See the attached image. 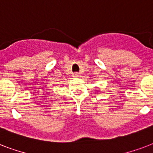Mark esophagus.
Instances as JSON below:
<instances>
[{"instance_id": "esophagus-1", "label": "esophagus", "mask_w": 153, "mask_h": 153, "mask_svg": "<svg viewBox=\"0 0 153 153\" xmlns=\"http://www.w3.org/2000/svg\"><path fill=\"white\" fill-rule=\"evenodd\" d=\"M73 77L78 78V77H80V74H79V73H74V74H73Z\"/></svg>"}]
</instances>
